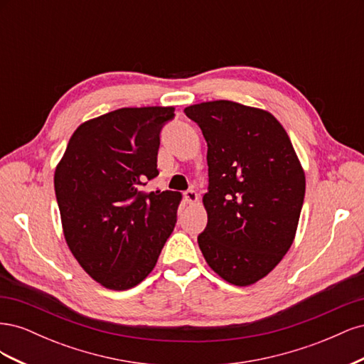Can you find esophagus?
I'll return each instance as SVG.
<instances>
[{
  "label": "esophagus",
  "instance_id": "1",
  "mask_svg": "<svg viewBox=\"0 0 364 364\" xmlns=\"http://www.w3.org/2000/svg\"><path fill=\"white\" fill-rule=\"evenodd\" d=\"M183 197H185V202L186 203H196L197 200H199V194H197L194 190H188L183 193Z\"/></svg>",
  "mask_w": 364,
  "mask_h": 364
}]
</instances>
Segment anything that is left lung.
<instances>
[{"instance_id":"8db88e82","label":"left lung","mask_w":364,"mask_h":364,"mask_svg":"<svg viewBox=\"0 0 364 364\" xmlns=\"http://www.w3.org/2000/svg\"><path fill=\"white\" fill-rule=\"evenodd\" d=\"M208 144V225L197 237L220 278L246 287L278 266L293 245L305 173L270 112L229 100L185 107Z\"/></svg>"}]
</instances>
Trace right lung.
<instances>
[{
	"label": "right lung",
	"instance_id": "right-lung-1",
	"mask_svg": "<svg viewBox=\"0 0 364 364\" xmlns=\"http://www.w3.org/2000/svg\"><path fill=\"white\" fill-rule=\"evenodd\" d=\"M173 117V106H147L85 121L54 171L67 245L106 289L144 281L174 229L182 194L142 190L159 174V134Z\"/></svg>",
	"mask_w": 364,
	"mask_h": 364
}]
</instances>
